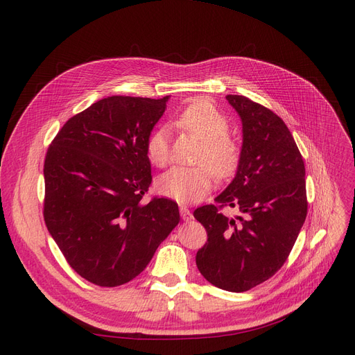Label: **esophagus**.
Wrapping results in <instances>:
<instances>
[{"label": "esophagus", "mask_w": 355, "mask_h": 355, "mask_svg": "<svg viewBox=\"0 0 355 355\" xmlns=\"http://www.w3.org/2000/svg\"><path fill=\"white\" fill-rule=\"evenodd\" d=\"M180 214H181V218L185 220V221H190L193 218V214L191 211L185 207V206H180Z\"/></svg>", "instance_id": "obj_1"}]
</instances>
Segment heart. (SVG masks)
I'll use <instances>...</instances> for the list:
<instances>
[{
  "mask_svg": "<svg viewBox=\"0 0 355 355\" xmlns=\"http://www.w3.org/2000/svg\"><path fill=\"white\" fill-rule=\"evenodd\" d=\"M175 123L201 141L197 166H173L157 180V190L178 202H196L206 196L218 178L232 177L239 168L241 148L229 137L230 122L209 101L191 102ZM146 157L153 165L164 166L170 159V132L159 126L146 138Z\"/></svg>",
  "mask_w": 355,
  "mask_h": 355,
  "instance_id": "1",
  "label": "heart"
}]
</instances>
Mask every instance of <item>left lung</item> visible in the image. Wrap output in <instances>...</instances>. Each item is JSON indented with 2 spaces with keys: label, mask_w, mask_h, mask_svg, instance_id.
Wrapping results in <instances>:
<instances>
[{
  "label": "left lung",
  "mask_w": 355,
  "mask_h": 355,
  "mask_svg": "<svg viewBox=\"0 0 355 355\" xmlns=\"http://www.w3.org/2000/svg\"><path fill=\"white\" fill-rule=\"evenodd\" d=\"M243 126L236 177L196 209L207 243L196 256L200 273L225 291L245 292L284 266L306 218L305 165L291 130L276 114L246 96L227 95ZM225 207L241 214L230 219Z\"/></svg>",
  "instance_id": "8db88e82"
}]
</instances>
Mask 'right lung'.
Returning <instances> with one entry per match:
<instances>
[{
    "mask_svg": "<svg viewBox=\"0 0 355 355\" xmlns=\"http://www.w3.org/2000/svg\"><path fill=\"white\" fill-rule=\"evenodd\" d=\"M162 99L109 96L70 118L44 161V221L71 269L98 286L137 277L180 221L177 202L154 197L145 144Z\"/></svg>",
    "mask_w": 355,
    "mask_h": 355,
    "instance_id": "1",
    "label": "right lung"
}]
</instances>
